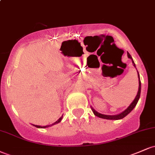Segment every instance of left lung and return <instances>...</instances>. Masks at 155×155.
I'll return each mask as SVG.
<instances>
[{
  "mask_svg": "<svg viewBox=\"0 0 155 155\" xmlns=\"http://www.w3.org/2000/svg\"><path fill=\"white\" fill-rule=\"evenodd\" d=\"M127 57H128V58H130V59L132 60V63L133 64V65H134V67L136 68V65H135L134 61H133L132 57H131V55L128 52H127ZM138 83H139V86H138V93H137L136 97H135V99H134V100H133V102L131 103L130 105L128 107L126 108V109L124 110V111H122V113L119 114H117V115H106V114H103L98 113V112L96 111L94 109V108L91 106L92 111H93L94 114H95V116L100 117V118L106 119V120H120V119L124 118V117L127 116V115L129 113H130V112L132 111V110L133 109V108L136 107L137 103H138V100H139L140 95V90H141V85H140V76H139V74H138Z\"/></svg>",
  "mask_w": 155,
  "mask_h": 155,
  "instance_id": "8db88e82",
  "label": "left lung"
}]
</instances>
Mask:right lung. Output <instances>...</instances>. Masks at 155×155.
I'll return each mask as SVG.
<instances>
[{"label": "right lung", "mask_w": 155, "mask_h": 155, "mask_svg": "<svg viewBox=\"0 0 155 155\" xmlns=\"http://www.w3.org/2000/svg\"><path fill=\"white\" fill-rule=\"evenodd\" d=\"M62 119H63V116H62L61 117H60V118L59 119V120H58V121H56V122H54V123H53L52 124H51V125H54V124H58V123H59V122H60V121L62 120ZM33 126H35V127H38V128H46V127H49V125H46V126H40V125H35V124H33Z\"/></svg>", "instance_id": "right-lung-1"}]
</instances>
